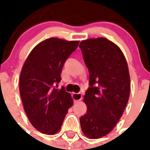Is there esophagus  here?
<instances>
[{
    "label": "esophagus",
    "instance_id": "esophagus-1",
    "mask_svg": "<svg viewBox=\"0 0 150 150\" xmlns=\"http://www.w3.org/2000/svg\"><path fill=\"white\" fill-rule=\"evenodd\" d=\"M72 97H73V100L75 101V103L76 102H79L80 100H82V95L81 93H73L72 94Z\"/></svg>",
    "mask_w": 150,
    "mask_h": 150
}]
</instances>
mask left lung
I'll list each match as a JSON object with an SVG mask.
<instances>
[{
	"mask_svg": "<svg viewBox=\"0 0 150 150\" xmlns=\"http://www.w3.org/2000/svg\"><path fill=\"white\" fill-rule=\"evenodd\" d=\"M89 72L84 96L86 114L80 117L83 134L96 139L111 132L123 114L130 94V75L123 52L103 37L79 44Z\"/></svg>",
	"mask_w": 150,
	"mask_h": 150,
	"instance_id": "1",
	"label": "left lung"
}]
</instances>
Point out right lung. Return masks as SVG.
Segmentation results:
<instances>
[{"label":"right lung","instance_id":"right-lung-1","mask_svg":"<svg viewBox=\"0 0 150 150\" xmlns=\"http://www.w3.org/2000/svg\"><path fill=\"white\" fill-rule=\"evenodd\" d=\"M79 43L54 37L47 39L32 50L22 66L19 78L22 104L30 123L41 133L58 132L73 105L71 94L64 87L57 88L64 64Z\"/></svg>","mask_w":150,"mask_h":150}]
</instances>
